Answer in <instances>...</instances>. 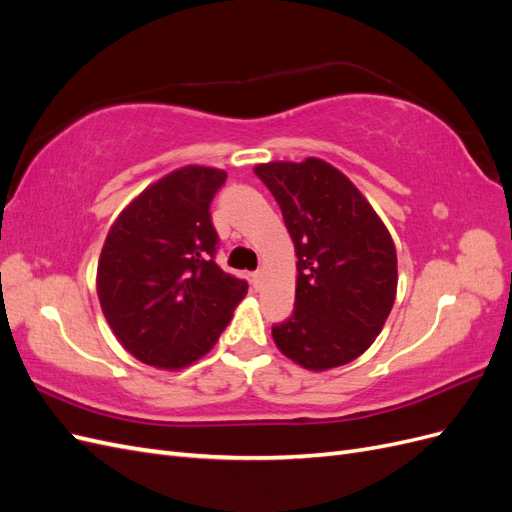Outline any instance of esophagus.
<instances>
[{
    "label": "esophagus",
    "instance_id": "1",
    "mask_svg": "<svg viewBox=\"0 0 512 512\" xmlns=\"http://www.w3.org/2000/svg\"><path fill=\"white\" fill-rule=\"evenodd\" d=\"M252 284H254L256 290L260 288V284H262V271H254V273H252Z\"/></svg>",
    "mask_w": 512,
    "mask_h": 512
}]
</instances>
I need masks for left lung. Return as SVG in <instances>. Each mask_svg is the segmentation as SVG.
<instances>
[{"label":"left lung","mask_w":512,"mask_h":512,"mask_svg":"<svg viewBox=\"0 0 512 512\" xmlns=\"http://www.w3.org/2000/svg\"><path fill=\"white\" fill-rule=\"evenodd\" d=\"M282 209L297 254L294 312L271 329L305 369L361 356L380 335L397 294L395 243L359 188L320 158L256 164Z\"/></svg>","instance_id":"8db88e82"}]
</instances>
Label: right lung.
<instances>
[{
  "label": "right lung",
  "mask_w": 512,
  "mask_h": 512,
  "mask_svg": "<svg viewBox=\"0 0 512 512\" xmlns=\"http://www.w3.org/2000/svg\"><path fill=\"white\" fill-rule=\"evenodd\" d=\"M226 173L183 166L151 183L119 213L98 260L108 327L134 359L177 371L205 356L247 282L215 265L211 200Z\"/></svg>",
  "instance_id": "add662e5"
}]
</instances>
